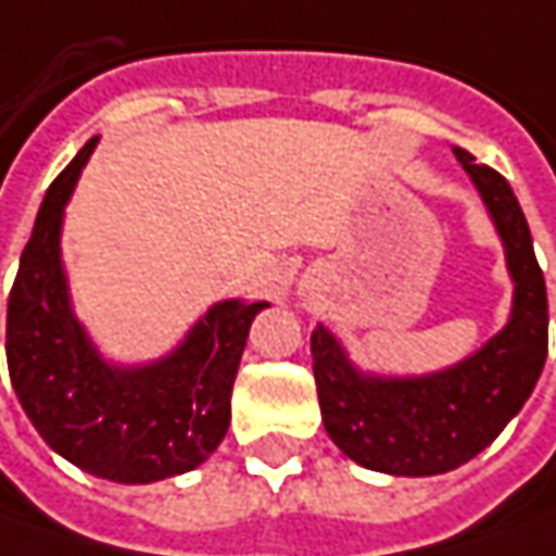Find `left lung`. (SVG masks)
<instances>
[{"label":"left lung","mask_w":556,"mask_h":556,"mask_svg":"<svg viewBox=\"0 0 556 556\" xmlns=\"http://www.w3.org/2000/svg\"><path fill=\"white\" fill-rule=\"evenodd\" d=\"M453 154L478 185L505 243L515 277L511 323L463 365L414 380L362 377L328 328L319 326L309 338L331 441L358 466L402 478L444 475L475 459L530 399L547 358L545 277L523 210L505 176L466 149Z\"/></svg>","instance_id":"1"}]
</instances>
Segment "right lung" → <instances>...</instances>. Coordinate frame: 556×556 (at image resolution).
<instances>
[{
  "label": "right lung",
  "instance_id": "right-lung-1",
  "mask_svg": "<svg viewBox=\"0 0 556 556\" xmlns=\"http://www.w3.org/2000/svg\"><path fill=\"white\" fill-rule=\"evenodd\" d=\"M97 136L56 176L26 240L9 294L11 387L48 447L118 484L198 468L222 444L249 326L267 301L215 304L157 365L109 368L75 323L60 267V222Z\"/></svg>",
  "mask_w": 556,
  "mask_h": 556
}]
</instances>
